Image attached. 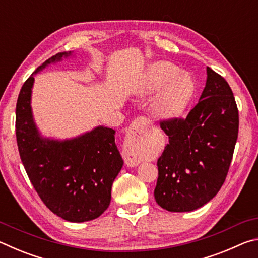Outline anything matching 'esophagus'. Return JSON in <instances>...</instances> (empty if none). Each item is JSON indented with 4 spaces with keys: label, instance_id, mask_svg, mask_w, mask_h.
<instances>
[{
    "label": "esophagus",
    "instance_id": "esophagus-1",
    "mask_svg": "<svg viewBox=\"0 0 258 258\" xmlns=\"http://www.w3.org/2000/svg\"><path fill=\"white\" fill-rule=\"evenodd\" d=\"M150 126V121L145 117H140L131 124L128 128L127 139L125 145V164L128 167H135L140 164L139 151L145 146L147 130Z\"/></svg>",
    "mask_w": 258,
    "mask_h": 258
}]
</instances>
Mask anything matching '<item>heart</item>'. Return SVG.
Returning a JSON list of instances; mask_svg holds the SVG:
<instances>
[{
	"label": "heart",
	"instance_id": "heart-1",
	"mask_svg": "<svg viewBox=\"0 0 258 258\" xmlns=\"http://www.w3.org/2000/svg\"><path fill=\"white\" fill-rule=\"evenodd\" d=\"M158 91L151 101L150 111L159 120L180 117L194 93V82L186 74L167 61H159L148 67L135 89L139 97H148Z\"/></svg>",
	"mask_w": 258,
	"mask_h": 258
}]
</instances>
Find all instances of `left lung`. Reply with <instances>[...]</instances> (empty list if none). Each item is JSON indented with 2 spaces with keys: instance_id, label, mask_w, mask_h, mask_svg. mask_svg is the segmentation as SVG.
<instances>
[{
  "instance_id": "obj_1",
  "label": "left lung",
  "mask_w": 258,
  "mask_h": 258,
  "mask_svg": "<svg viewBox=\"0 0 258 258\" xmlns=\"http://www.w3.org/2000/svg\"><path fill=\"white\" fill-rule=\"evenodd\" d=\"M168 145L157 161L155 199L168 212H192L212 200L228 175L238 139L232 90L207 67L206 85L186 118L160 123Z\"/></svg>"
}]
</instances>
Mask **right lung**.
Wrapping results in <instances>:
<instances>
[{
    "label": "right lung",
    "mask_w": 258,
    "mask_h": 258,
    "mask_svg": "<svg viewBox=\"0 0 258 258\" xmlns=\"http://www.w3.org/2000/svg\"><path fill=\"white\" fill-rule=\"evenodd\" d=\"M72 55L69 51L51 56L24 83L16 107V137L26 173L42 202L63 220L82 223L108 208L124 161L112 128L99 125L66 140L43 137L37 128L32 110L34 75Z\"/></svg>",
    "instance_id": "right-lung-1"
}]
</instances>
